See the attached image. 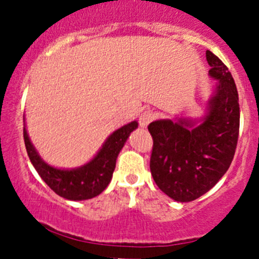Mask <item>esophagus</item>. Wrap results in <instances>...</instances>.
<instances>
[{
  "label": "esophagus",
  "mask_w": 259,
  "mask_h": 259,
  "mask_svg": "<svg viewBox=\"0 0 259 259\" xmlns=\"http://www.w3.org/2000/svg\"><path fill=\"white\" fill-rule=\"evenodd\" d=\"M154 119H155V114H154L153 111H150V110L144 111V113L140 115V117H139L140 126L146 127L151 121H153Z\"/></svg>",
  "instance_id": "1"
}]
</instances>
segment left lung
<instances>
[{
	"mask_svg": "<svg viewBox=\"0 0 259 259\" xmlns=\"http://www.w3.org/2000/svg\"><path fill=\"white\" fill-rule=\"evenodd\" d=\"M209 75L218 80L200 120H156L150 171L161 192L177 202H192L210 190L233 160L239 134L238 91L228 67L207 50Z\"/></svg>",
	"mask_w": 259,
	"mask_h": 259,
	"instance_id": "8db88e82",
	"label": "left lung"
}]
</instances>
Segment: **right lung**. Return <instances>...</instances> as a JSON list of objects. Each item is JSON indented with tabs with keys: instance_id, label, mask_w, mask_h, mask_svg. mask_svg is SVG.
Returning a JSON list of instances; mask_svg holds the SVG:
<instances>
[{
	"instance_id": "1",
	"label": "right lung",
	"mask_w": 259,
	"mask_h": 259,
	"mask_svg": "<svg viewBox=\"0 0 259 259\" xmlns=\"http://www.w3.org/2000/svg\"><path fill=\"white\" fill-rule=\"evenodd\" d=\"M137 127L138 122L132 121L115 130L94 159L75 169L54 168L45 163L33 148L26 127H23V139L28 158L36 171L57 195L70 200H85L96 197L108 187L113 178L117 155L130 133Z\"/></svg>"
}]
</instances>
